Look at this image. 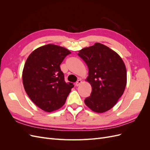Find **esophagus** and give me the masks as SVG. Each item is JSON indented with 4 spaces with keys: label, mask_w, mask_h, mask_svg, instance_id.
Returning <instances> with one entry per match:
<instances>
[{
    "label": "esophagus",
    "mask_w": 150,
    "mask_h": 150,
    "mask_svg": "<svg viewBox=\"0 0 150 150\" xmlns=\"http://www.w3.org/2000/svg\"><path fill=\"white\" fill-rule=\"evenodd\" d=\"M81 83H82V81H81V80H80V79H79V80H78L77 81V82L76 83V86H79L81 84Z\"/></svg>",
    "instance_id": "1"
}]
</instances>
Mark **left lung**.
Masks as SVG:
<instances>
[{
    "mask_svg": "<svg viewBox=\"0 0 150 150\" xmlns=\"http://www.w3.org/2000/svg\"><path fill=\"white\" fill-rule=\"evenodd\" d=\"M89 69L87 81L91 85L90 96L84 99L92 111L104 112L116 104L124 93L127 74L124 62L112 49L100 43L79 51Z\"/></svg>",
    "mask_w": 150,
    "mask_h": 150,
    "instance_id": "1",
    "label": "left lung"
}]
</instances>
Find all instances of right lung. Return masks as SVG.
<instances>
[{
    "mask_svg": "<svg viewBox=\"0 0 150 150\" xmlns=\"http://www.w3.org/2000/svg\"><path fill=\"white\" fill-rule=\"evenodd\" d=\"M71 54L66 48L54 44L40 47L27 59L22 72L26 93L42 110L51 112L62 107L74 87L66 83L60 65Z\"/></svg>",
    "mask_w": 150,
    "mask_h": 150,
    "instance_id": "right-lung-1",
    "label": "right lung"
}]
</instances>
